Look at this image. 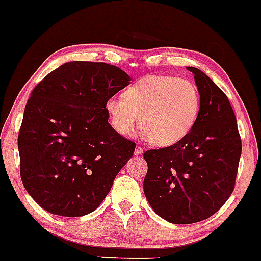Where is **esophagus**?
Here are the masks:
<instances>
[{"label":"esophagus","mask_w":261,"mask_h":261,"mask_svg":"<svg viewBox=\"0 0 261 261\" xmlns=\"http://www.w3.org/2000/svg\"><path fill=\"white\" fill-rule=\"evenodd\" d=\"M144 152V148L141 147V146H137L135 147V151H134V153L135 154H141Z\"/></svg>","instance_id":"1"}]
</instances>
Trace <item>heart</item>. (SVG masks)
I'll use <instances>...</instances> for the list:
<instances>
[{"label": "heart", "instance_id": "heart-1", "mask_svg": "<svg viewBox=\"0 0 261 261\" xmlns=\"http://www.w3.org/2000/svg\"><path fill=\"white\" fill-rule=\"evenodd\" d=\"M111 126L130 135L140 123L143 137L158 146H171L193 129L200 110V94L187 79L172 75L145 76L122 96L107 100Z\"/></svg>", "mask_w": 261, "mask_h": 261}]
</instances>
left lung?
<instances>
[{
  "mask_svg": "<svg viewBox=\"0 0 261 261\" xmlns=\"http://www.w3.org/2000/svg\"><path fill=\"white\" fill-rule=\"evenodd\" d=\"M194 74L200 94L197 122L171 146L144 153V193L165 221L192 224L215 215L235 187L242 144L228 97L200 69Z\"/></svg>",
  "mask_w": 261,
  "mask_h": 261,
  "instance_id": "left-lung-1",
  "label": "left lung"
}]
</instances>
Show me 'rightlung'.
Wrapping results in <instances>:
<instances>
[{"mask_svg": "<svg viewBox=\"0 0 261 261\" xmlns=\"http://www.w3.org/2000/svg\"><path fill=\"white\" fill-rule=\"evenodd\" d=\"M129 80L113 64L73 61L33 89L18 147L22 185L40 207L80 217L107 197L135 143L110 126L106 103Z\"/></svg>", "mask_w": 261, "mask_h": 261, "instance_id": "1", "label": "right lung"}]
</instances>
